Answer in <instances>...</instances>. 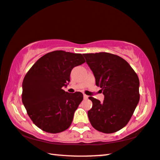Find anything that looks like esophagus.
<instances>
[{
	"instance_id": "34e87169",
	"label": "esophagus",
	"mask_w": 160,
	"mask_h": 160,
	"mask_svg": "<svg viewBox=\"0 0 160 160\" xmlns=\"http://www.w3.org/2000/svg\"><path fill=\"white\" fill-rule=\"evenodd\" d=\"M83 97H84V99H88V95H86V94H84L83 95Z\"/></svg>"
}]
</instances>
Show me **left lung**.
Wrapping results in <instances>:
<instances>
[{"instance_id": "1", "label": "left lung", "mask_w": 160, "mask_h": 160, "mask_svg": "<svg viewBox=\"0 0 160 160\" xmlns=\"http://www.w3.org/2000/svg\"><path fill=\"white\" fill-rule=\"evenodd\" d=\"M83 56L94 75L96 85L104 95L103 102L89 97L93 103L88 112L90 123L101 132H118L129 122L138 103V75L118 55L99 52Z\"/></svg>"}]
</instances>
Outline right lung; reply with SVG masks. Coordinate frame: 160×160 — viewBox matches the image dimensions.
I'll list each match as a JSON object with an SVG mask.
<instances>
[{"label": "right lung", "instance_id": "obj_1", "mask_svg": "<svg viewBox=\"0 0 160 160\" xmlns=\"http://www.w3.org/2000/svg\"><path fill=\"white\" fill-rule=\"evenodd\" d=\"M85 62L81 54L57 50L40 57L26 74L22 103L38 128L56 133L71 126L83 94L80 92L71 94L62 88L70 82L72 69Z\"/></svg>", "mask_w": 160, "mask_h": 160}]
</instances>
